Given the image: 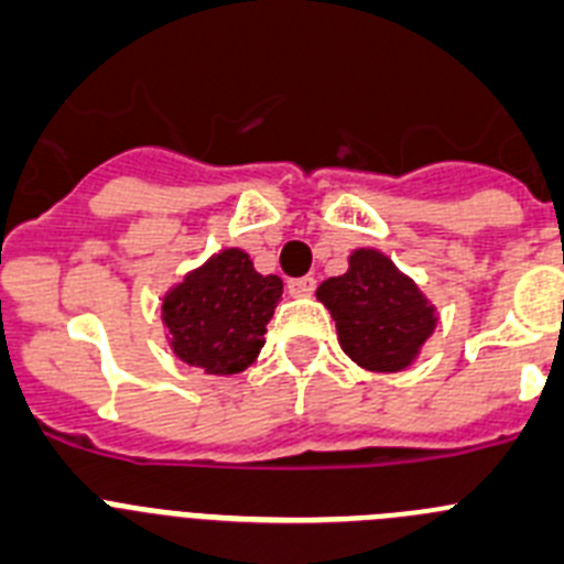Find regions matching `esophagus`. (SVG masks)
I'll return each instance as SVG.
<instances>
[{"mask_svg": "<svg viewBox=\"0 0 564 564\" xmlns=\"http://www.w3.org/2000/svg\"><path fill=\"white\" fill-rule=\"evenodd\" d=\"M314 289H317V281H314L312 275L289 281V294H292V297H312Z\"/></svg>", "mask_w": 564, "mask_h": 564, "instance_id": "1", "label": "esophagus"}]
</instances>
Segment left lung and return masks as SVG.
Listing matches in <instances>:
<instances>
[{"instance_id":"8db88e82","label":"left lung","mask_w":564,"mask_h":564,"mask_svg":"<svg viewBox=\"0 0 564 564\" xmlns=\"http://www.w3.org/2000/svg\"><path fill=\"white\" fill-rule=\"evenodd\" d=\"M317 301L332 312L343 351L377 373L410 368L438 326L419 283L370 247L348 256L345 275L319 283Z\"/></svg>"}]
</instances>
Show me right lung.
<instances>
[{
  "label": "right lung",
  "instance_id": "add662e5",
  "mask_svg": "<svg viewBox=\"0 0 564 564\" xmlns=\"http://www.w3.org/2000/svg\"><path fill=\"white\" fill-rule=\"evenodd\" d=\"M281 294V278L256 272L245 250L216 252L162 297L171 351L213 377L241 373L261 354Z\"/></svg>",
  "mask_w": 564,
  "mask_h": 564
}]
</instances>
